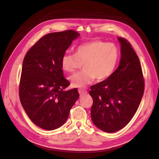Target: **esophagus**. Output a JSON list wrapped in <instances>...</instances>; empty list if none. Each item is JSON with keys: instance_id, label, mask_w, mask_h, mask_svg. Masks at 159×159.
Listing matches in <instances>:
<instances>
[{"instance_id": "1", "label": "esophagus", "mask_w": 159, "mask_h": 159, "mask_svg": "<svg viewBox=\"0 0 159 159\" xmlns=\"http://www.w3.org/2000/svg\"><path fill=\"white\" fill-rule=\"evenodd\" d=\"M79 93L80 96H83L84 95H86V94L87 93V91L85 89H79Z\"/></svg>"}]
</instances>
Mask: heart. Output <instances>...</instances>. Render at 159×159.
Instances as JSON below:
<instances>
[{
  "mask_svg": "<svg viewBox=\"0 0 159 159\" xmlns=\"http://www.w3.org/2000/svg\"><path fill=\"white\" fill-rule=\"evenodd\" d=\"M120 52L113 43L93 40L76 47L75 55L66 52L61 59V67L67 73H74L83 63L84 70L69 78L74 87H83L95 79L102 81L113 74L119 59Z\"/></svg>",
  "mask_w": 159,
  "mask_h": 159,
  "instance_id": "heart-1",
  "label": "heart"
}]
</instances>
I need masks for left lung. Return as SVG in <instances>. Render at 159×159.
<instances>
[{
    "label": "left lung",
    "mask_w": 159,
    "mask_h": 159,
    "mask_svg": "<svg viewBox=\"0 0 159 159\" xmlns=\"http://www.w3.org/2000/svg\"><path fill=\"white\" fill-rule=\"evenodd\" d=\"M121 59L117 70L106 80L91 87V117L107 133H114L129 123L139 108L144 92L139 59L126 39L118 38Z\"/></svg>",
    "instance_id": "obj_1"
}]
</instances>
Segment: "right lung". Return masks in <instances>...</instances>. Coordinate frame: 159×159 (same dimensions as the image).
Returning a JSON list of instances; mask_svg holds the SVG:
<instances>
[{
    "label": "right lung",
    "mask_w": 159,
    "mask_h": 159,
    "mask_svg": "<svg viewBox=\"0 0 159 159\" xmlns=\"http://www.w3.org/2000/svg\"><path fill=\"white\" fill-rule=\"evenodd\" d=\"M79 33L74 30L48 33L40 38L24 58L19 96L26 113L36 126L55 130L66 122L79 97L78 89L65 91L61 59Z\"/></svg>",
    "instance_id": "right-lung-1"
}]
</instances>
